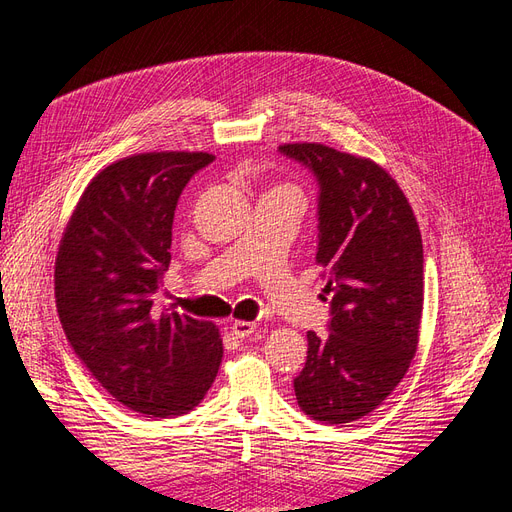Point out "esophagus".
<instances>
[{
  "mask_svg": "<svg viewBox=\"0 0 512 512\" xmlns=\"http://www.w3.org/2000/svg\"><path fill=\"white\" fill-rule=\"evenodd\" d=\"M256 327H258V322H252V320H235L232 322V335L235 337H239V339H245V337H250L254 331H256Z\"/></svg>",
  "mask_w": 512,
  "mask_h": 512,
  "instance_id": "esophagus-1",
  "label": "esophagus"
}]
</instances>
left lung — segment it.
Here are the masks:
<instances>
[{"instance_id": "obj_1", "label": "left lung", "mask_w": 512, "mask_h": 512, "mask_svg": "<svg viewBox=\"0 0 512 512\" xmlns=\"http://www.w3.org/2000/svg\"><path fill=\"white\" fill-rule=\"evenodd\" d=\"M320 183L316 265L331 292L329 335L307 333L294 395L316 421L374 412L406 376L421 335L423 241L399 183L369 158L322 143H286Z\"/></svg>"}]
</instances>
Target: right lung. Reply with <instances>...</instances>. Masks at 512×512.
Returning a JSON list of instances; mask_svg holds the SVG:
<instances>
[{"instance_id":"1","label":"right lung","mask_w":512,"mask_h":512,"mask_svg":"<svg viewBox=\"0 0 512 512\" xmlns=\"http://www.w3.org/2000/svg\"><path fill=\"white\" fill-rule=\"evenodd\" d=\"M213 160L207 151H149L108 164L81 194L55 258L70 346L115 401L156 418L198 406L224 354L213 322L153 307L177 200Z\"/></svg>"}]
</instances>
